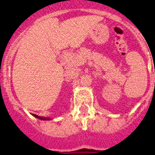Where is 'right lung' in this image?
<instances>
[{
    "label": "right lung",
    "instance_id": "right-lung-1",
    "mask_svg": "<svg viewBox=\"0 0 155 155\" xmlns=\"http://www.w3.org/2000/svg\"><path fill=\"white\" fill-rule=\"evenodd\" d=\"M32 116H35V118L39 119V120H52V119L49 118V117H42V116H39L35 114H32Z\"/></svg>",
    "mask_w": 155,
    "mask_h": 155
}]
</instances>
